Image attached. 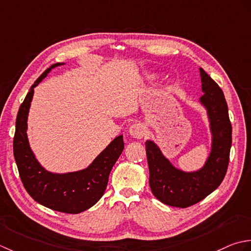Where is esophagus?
<instances>
[{
    "label": "esophagus",
    "instance_id": "obj_1",
    "mask_svg": "<svg viewBox=\"0 0 251 251\" xmlns=\"http://www.w3.org/2000/svg\"><path fill=\"white\" fill-rule=\"evenodd\" d=\"M145 132H146L145 126L141 124V122H136V124H133L129 129L130 135L133 136V137H135V139H142V137L145 135Z\"/></svg>",
    "mask_w": 251,
    "mask_h": 251
}]
</instances>
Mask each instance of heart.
<instances>
[{"instance_id":"heart-1","label":"heart","mask_w":251,"mask_h":251,"mask_svg":"<svg viewBox=\"0 0 251 251\" xmlns=\"http://www.w3.org/2000/svg\"><path fill=\"white\" fill-rule=\"evenodd\" d=\"M151 78H154V76H152V75H151Z\"/></svg>"}]
</instances>
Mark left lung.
Instances as JSON below:
<instances>
[{
  "instance_id": "left-lung-1",
  "label": "left lung",
  "mask_w": 251,
  "mask_h": 251,
  "mask_svg": "<svg viewBox=\"0 0 251 251\" xmlns=\"http://www.w3.org/2000/svg\"><path fill=\"white\" fill-rule=\"evenodd\" d=\"M203 95L199 101L207 109L212 134L211 151L204 166L194 172L176 169L152 141H146L150 185L154 196L172 207L186 208L206 198L226 175L232 146V125L221 88L199 68Z\"/></svg>"
}]
</instances>
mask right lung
Segmentation results:
<instances>
[{
    "label": "right lung",
    "mask_w": 251,
    "mask_h": 251,
    "mask_svg": "<svg viewBox=\"0 0 251 251\" xmlns=\"http://www.w3.org/2000/svg\"><path fill=\"white\" fill-rule=\"evenodd\" d=\"M60 65L65 63L54 64L45 70L25 95L17 114L13 150L19 176L35 201L55 211L80 213L94 206L104 195L109 173L124 151L125 143L122 135L117 136L88 168L80 171L53 173L40 165L29 145L28 114L34 88L50 70Z\"/></svg>",
    "instance_id": "add662e5"
}]
</instances>
